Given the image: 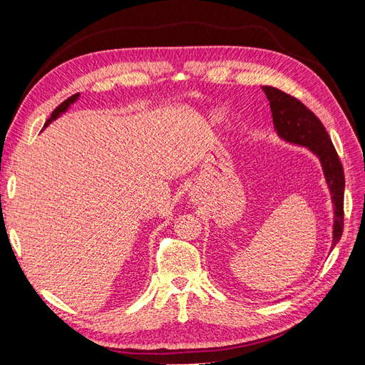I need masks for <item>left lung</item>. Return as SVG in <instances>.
<instances>
[{
	"label": "left lung",
	"instance_id": "left-lung-1",
	"mask_svg": "<svg viewBox=\"0 0 365 365\" xmlns=\"http://www.w3.org/2000/svg\"><path fill=\"white\" fill-rule=\"evenodd\" d=\"M267 94L274 128L277 134L294 145L306 146L322 161L327 185L335 205L334 244H338L344 228V170L327 130L319 118L307 109L298 98L286 94L274 86H262Z\"/></svg>",
	"mask_w": 365,
	"mask_h": 365
}]
</instances>
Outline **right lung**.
Wrapping results in <instances>:
<instances>
[{"instance_id":"obj_1","label":"right lung","mask_w":365,"mask_h":365,"mask_svg":"<svg viewBox=\"0 0 365 365\" xmlns=\"http://www.w3.org/2000/svg\"><path fill=\"white\" fill-rule=\"evenodd\" d=\"M77 98H79V93H77V94H73L71 97H68L67 98V101H63L56 109H54V111L51 113V115H50V118L46 121V126L48 125V123H51V121L53 120H56L62 113H65V111H67V109H68V106L71 105V103H74L76 101H77Z\"/></svg>"}]
</instances>
